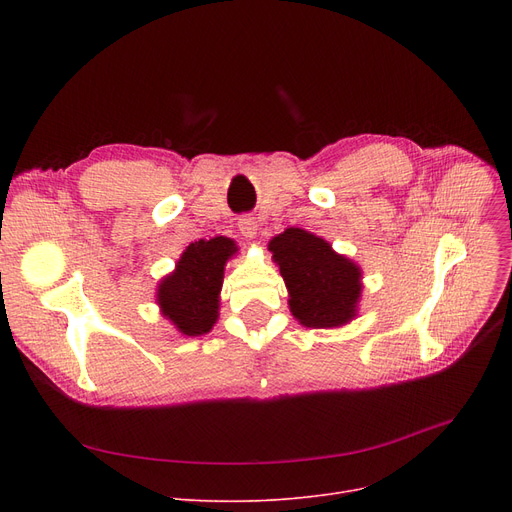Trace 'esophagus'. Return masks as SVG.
Listing matches in <instances>:
<instances>
[{
	"instance_id": "34e87169",
	"label": "esophagus",
	"mask_w": 512,
	"mask_h": 512,
	"mask_svg": "<svg viewBox=\"0 0 512 512\" xmlns=\"http://www.w3.org/2000/svg\"><path fill=\"white\" fill-rule=\"evenodd\" d=\"M238 230L247 240H253L257 236L259 224H257L255 218H249V215H245V218H240V222H238Z\"/></svg>"
}]
</instances>
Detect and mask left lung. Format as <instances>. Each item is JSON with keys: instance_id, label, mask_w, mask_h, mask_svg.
<instances>
[{"instance_id": "1", "label": "left lung", "mask_w": 512, "mask_h": 512, "mask_svg": "<svg viewBox=\"0 0 512 512\" xmlns=\"http://www.w3.org/2000/svg\"><path fill=\"white\" fill-rule=\"evenodd\" d=\"M288 290L292 317L305 328L336 330L359 315L361 265L332 249L326 238L286 228L267 245Z\"/></svg>"}]
</instances>
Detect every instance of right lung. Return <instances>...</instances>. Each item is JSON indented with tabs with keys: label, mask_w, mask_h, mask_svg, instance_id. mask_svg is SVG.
I'll list each match as a JSON object with an SVG mask.
<instances>
[{
	"label": "right lung",
	"mask_w": 512,
	"mask_h": 512,
	"mask_svg": "<svg viewBox=\"0 0 512 512\" xmlns=\"http://www.w3.org/2000/svg\"><path fill=\"white\" fill-rule=\"evenodd\" d=\"M238 253L236 242L226 236L195 240L176 267L159 280L155 303L161 317L182 336H203L220 317V292L228 261Z\"/></svg>",
	"instance_id": "1"
}]
</instances>
